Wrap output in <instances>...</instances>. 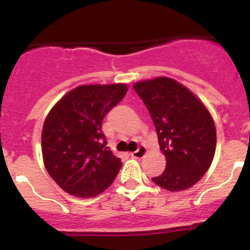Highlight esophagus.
<instances>
[{
	"instance_id": "esophagus-1",
	"label": "esophagus",
	"mask_w": 250,
	"mask_h": 250,
	"mask_svg": "<svg viewBox=\"0 0 250 250\" xmlns=\"http://www.w3.org/2000/svg\"><path fill=\"white\" fill-rule=\"evenodd\" d=\"M146 152H147V148H146V146L140 145L139 147H138V150L133 151L130 155H132L134 158H143L144 156L146 155Z\"/></svg>"
}]
</instances>
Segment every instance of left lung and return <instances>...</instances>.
I'll return each instance as SVG.
<instances>
[{"mask_svg": "<svg viewBox=\"0 0 250 250\" xmlns=\"http://www.w3.org/2000/svg\"><path fill=\"white\" fill-rule=\"evenodd\" d=\"M150 112L166 156V169L152 178L168 191H184L203 178L216 147L215 123L208 109L190 89L169 77L133 84Z\"/></svg>", "mask_w": 250, "mask_h": 250, "instance_id": "obj_1", "label": "left lung"}]
</instances>
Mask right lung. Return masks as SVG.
Listing matches in <instances>:
<instances>
[{"mask_svg": "<svg viewBox=\"0 0 250 250\" xmlns=\"http://www.w3.org/2000/svg\"><path fill=\"white\" fill-rule=\"evenodd\" d=\"M127 90L125 83L78 85L47 115L41 139L43 163L65 192L95 197L113 183L122 162L106 146L102 125Z\"/></svg>", "mask_w": 250, "mask_h": 250, "instance_id": "1", "label": "right lung"}]
</instances>
